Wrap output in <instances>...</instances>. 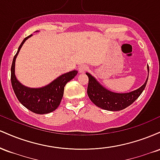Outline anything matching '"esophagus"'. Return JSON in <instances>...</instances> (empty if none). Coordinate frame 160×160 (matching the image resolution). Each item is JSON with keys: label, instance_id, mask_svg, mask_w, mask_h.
I'll return each mask as SVG.
<instances>
[{"label": "esophagus", "instance_id": "1", "mask_svg": "<svg viewBox=\"0 0 160 160\" xmlns=\"http://www.w3.org/2000/svg\"><path fill=\"white\" fill-rule=\"evenodd\" d=\"M86 71H87V67H86V65H81L79 67V72H80V74H84Z\"/></svg>", "mask_w": 160, "mask_h": 160}]
</instances>
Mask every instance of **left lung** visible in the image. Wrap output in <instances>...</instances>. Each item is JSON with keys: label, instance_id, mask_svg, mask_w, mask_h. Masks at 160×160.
<instances>
[{"label": "left lung", "instance_id": "1", "mask_svg": "<svg viewBox=\"0 0 160 160\" xmlns=\"http://www.w3.org/2000/svg\"><path fill=\"white\" fill-rule=\"evenodd\" d=\"M148 78L144 83L138 89L126 93H117L110 91L102 86L92 75L86 72V74L89 78L88 96L93 104L102 109L110 111L123 110L131 105L144 91L149 76V67H148Z\"/></svg>", "mask_w": 160, "mask_h": 160}]
</instances>
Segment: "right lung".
Listing matches in <instances>:
<instances>
[{
    "label": "right lung",
    "instance_id": "add662e5",
    "mask_svg": "<svg viewBox=\"0 0 160 160\" xmlns=\"http://www.w3.org/2000/svg\"><path fill=\"white\" fill-rule=\"evenodd\" d=\"M33 34H31L22 40L17 52L14 56L11 66V83L16 96L24 107L33 113L38 114H46L54 111L59 106L63 97L64 89L66 83L74 78L78 71L74 70L60 75L43 87L31 88L22 84L16 77V59L24 43Z\"/></svg>",
    "mask_w": 160,
    "mask_h": 160
}]
</instances>
